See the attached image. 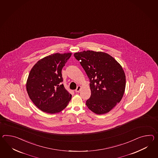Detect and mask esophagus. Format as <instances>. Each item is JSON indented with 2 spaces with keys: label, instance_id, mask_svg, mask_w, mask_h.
<instances>
[{
  "label": "esophagus",
  "instance_id": "1",
  "mask_svg": "<svg viewBox=\"0 0 158 158\" xmlns=\"http://www.w3.org/2000/svg\"><path fill=\"white\" fill-rule=\"evenodd\" d=\"M81 85H78L77 87V89L75 90V91L76 92V93H79V91H80V90H81Z\"/></svg>",
  "mask_w": 158,
  "mask_h": 158
}]
</instances>
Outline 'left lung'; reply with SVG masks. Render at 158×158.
Returning <instances> with one entry per match:
<instances>
[{"instance_id":"8db88e82","label":"left lung","mask_w":158,"mask_h":158,"mask_svg":"<svg viewBox=\"0 0 158 158\" xmlns=\"http://www.w3.org/2000/svg\"><path fill=\"white\" fill-rule=\"evenodd\" d=\"M89 79V109L100 115L110 111L123 98L126 76L122 67L109 54L84 51L74 54Z\"/></svg>"}]
</instances>
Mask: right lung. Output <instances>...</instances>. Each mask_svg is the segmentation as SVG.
I'll use <instances>...</instances> for the list:
<instances>
[{"mask_svg": "<svg viewBox=\"0 0 158 158\" xmlns=\"http://www.w3.org/2000/svg\"><path fill=\"white\" fill-rule=\"evenodd\" d=\"M71 53L51 54L32 68L26 83L28 96L42 111L55 114L68 105L72 95L62 84V69Z\"/></svg>", "mask_w": 158, "mask_h": 158, "instance_id": "add662e5", "label": "right lung"}]
</instances>
